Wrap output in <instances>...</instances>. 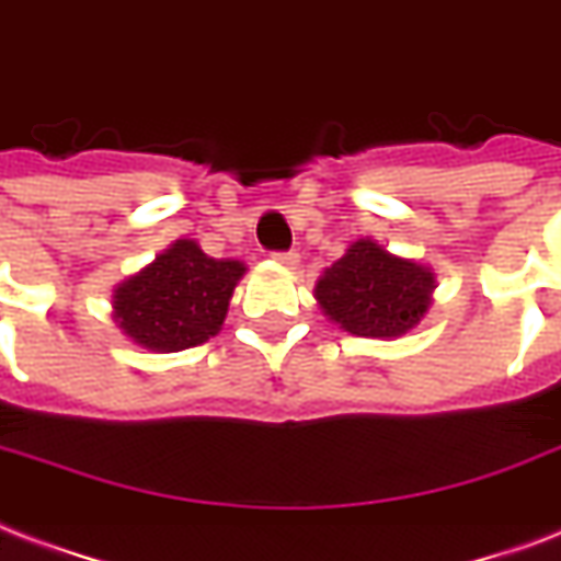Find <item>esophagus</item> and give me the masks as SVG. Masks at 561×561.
I'll return each instance as SVG.
<instances>
[{
    "label": "esophagus",
    "instance_id": "esophagus-1",
    "mask_svg": "<svg viewBox=\"0 0 561 561\" xmlns=\"http://www.w3.org/2000/svg\"><path fill=\"white\" fill-rule=\"evenodd\" d=\"M272 257H275V263H280V266L286 268L298 266V254H295V251H277V254H272Z\"/></svg>",
    "mask_w": 561,
    "mask_h": 561
}]
</instances>
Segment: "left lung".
Returning <instances> with one entry per match:
<instances>
[{
	"label": "left lung",
	"instance_id": "1",
	"mask_svg": "<svg viewBox=\"0 0 561 561\" xmlns=\"http://www.w3.org/2000/svg\"><path fill=\"white\" fill-rule=\"evenodd\" d=\"M436 277L415 260L394 257L375 240H357L316 284L330 321L354 336L392 340L424 319Z\"/></svg>",
	"mask_w": 561,
	"mask_h": 561
}]
</instances>
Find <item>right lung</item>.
Returning a JSON list of instances; mask_svg holds the SVG:
<instances>
[{
	"mask_svg": "<svg viewBox=\"0 0 561 561\" xmlns=\"http://www.w3.org/2000/svg\"><path fill=\"white\" fill-rule=\"evenodd\" d=\"M242 275L240 260L207 257L193 240H175L154 263L116 286L114 319L142 348L158 354L195 348L219 333Z\"/></svg>",
	"mask_w": 561,
	"mask_h": 561,
	"instance_id": "add662e5",
	"label": "right lung"
}]
</instances>
